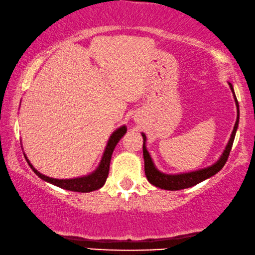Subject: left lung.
Returning <instances> with one entry per match:
<instances>
[{
  "label": "left lung",
  "mask_w": 255,
  "mask_h": 255,
  "mask_svg": "<svg viewBox=\"0 0 255 255\" xmlns=\"http://www.w3.org/2000/svg\"><path fill=\"white\" fill-rule=\"evenodd\" d=\"M230 88H231L233 96H235L236 100V104H237V111H238V115H237V122L235 124V128H233L231 138H230L229 144L226 145L225 151L223 152V154L219 160L214 165L210 167H207L204 169H200V170H195V172H190V173H184V174H175V175H169V174H165L159 172L158 169L155 168L154 163H153L151 155L147 152L145 146V141H146V135L142 133V139H144V144H142V155H144V161H145V174L147 180L149 181V183H152L153 186L161 188V189H166V190H180V189H186V188L193 187L195 184L202 182V181L209 179L212 175H215L216 173H218L221 170L224 165L228 161L230 152H231L232 145H233V140H235L236 137V131L238 128V123H239V106H238V101H237V97L235 95V92H233V87L231 83H229Z\"/></svg>",
  "instance_id": "8db88e82"
}]
</instances>
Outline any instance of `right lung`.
I'll use <instances>...</instances> for the list:
<instances>
[{"label":"right lung","mask_w":255,"mask_h":255,"mask_svg":"<svg viewBox=\"0 0 255 255\" xmlns=\"http://www.w3.org/2000/svg\"><path fill=\"white\" fill-rule=\"evenodd\" d=\"M125 133H127V127H121L120 128H117V130L110 135L109 141H108V145L106 147V151H104L103 158L101 160L100 166L97 167V169L94 173L90 174V175L78 177V179L59 180V179H52V177L45 176L41 173L38 172L36 168H33V166L31 165L26 156L25 159L27 163H29V166L31 167V169H32L33 172L40 177V179L47 181V182L54 184V186L60 187L62 189H66V190L76 191V193H90V191L100 189V188L106 183L108 174H109L111 155H113V152L115 147H116L117 142L121 140V138L123 137Z\"/></svg>","instance_id":"obj_1"}]
</instances>
